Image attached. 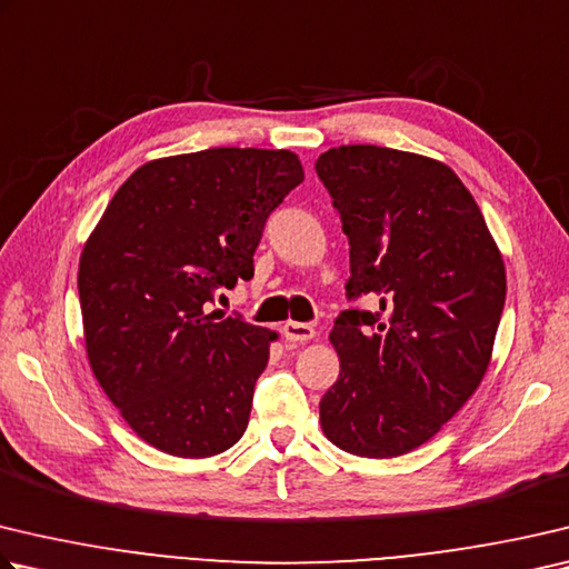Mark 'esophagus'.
Segmentation results:
<instances>
[{"label": "esophagus", "instance_id": "34e87169", "mask_svg": "<svg viewBox=\"0 0 569 569\" xmlns=\"http://www.w3.org/2000/svg\"><path fill=\"white\" fill-rule=\"evenodd\" d=\"M281 330H283V338L293 340V343H306V340H311L316 336L313 326L296 323V320H288V323H283Z\"/></svg>", "mask_w": 569, "mask_h": 569}]
</instances>
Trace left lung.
<instances>
[{
	"mask_svg": "<svg viewBox=\"0 0 569 569\" xmlns=\"http://www.w3.org/2000/svg\"><path fill=\"white\" fill-rule=\"evenodd\" d=\"M350 246L348 308L330 330L340 373L320 426L340 450L398 458L480 386L505 306V263L456 171L420 153L350 143L316 161Z\"/></svg>",
	"mask_w": 569,
	"mask_h": 569,
	"instance_id": "obj_1",
	"label": "left lung"
}]
</instances>
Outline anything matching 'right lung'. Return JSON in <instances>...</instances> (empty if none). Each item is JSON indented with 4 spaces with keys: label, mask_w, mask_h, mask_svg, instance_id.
<instances>
[{
    "label": "right lung",
    "mask_w": 569,
    "mask_h": 569,
    "mask_svg": "<svg viewBox=\"0 0 569 569\" xmlns=\"http://www.w3.org/2000/svg\"><path fill=\"white\" fill-rule=\"evenodd\" d=\"M303 181L291 151L206 149L143 163L81 251L89 366L141 440L211 458L241 440L276 333L213 311L253 278L278 203Z\"/></svg>",
    "instance_id": "1"
}]
</instances>
